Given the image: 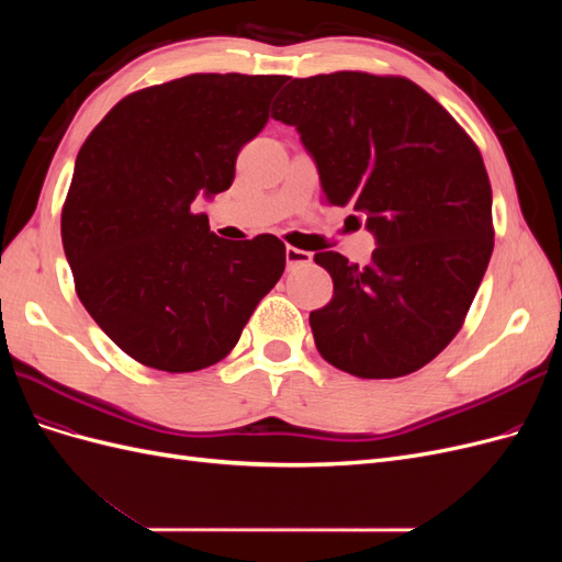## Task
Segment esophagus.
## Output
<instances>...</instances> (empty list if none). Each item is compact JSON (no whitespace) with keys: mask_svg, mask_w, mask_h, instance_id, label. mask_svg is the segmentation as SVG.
Wrapping results in <instances>:
<instances>
[{"mask_svg":"<svg viewBox=\"0 0 562 562\" xmlns=\"http://www.w3.org/2000/svg\"><path fill=\"white\" fill-rule=\"evenodd\" d=\"M310 262H312V252L293 248V246L285 248V265H288V269L304 267V265H310Z\"/></svg>","mask_w":562,"mask_h":562,"instance_id":"34e87169","label":"esophagus"}]
</instances>
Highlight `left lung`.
I'll return each mask as SVG.
<instances>
[{
    "label": "left lung",
    "instance_id": "left-lung-1",
    "mask_svg": "<svg viewBox=\"0 0 562 562\" xmlns=\"http://www.w3.org/2000/svg\"><path fill=\"white\" fill-rule=\"evenodd\" d=\"M283 91L271 116L295 126L326 201L359 211L378 244L366 267L314 255L333 279L310 314L314 342L349 375H411L462 328L495 246L481 151L411 79L333 72Z\"/></svg>",
    "mask_w": 562,
    "mask_h": 562
}]
</instances>
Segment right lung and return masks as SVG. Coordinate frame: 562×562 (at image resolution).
Instances as JSON below:
<instances>
[{"instance_id":"1","label":"right lung","mask_w":562,"mask_h":562,"mask_svg":"<svg viewBox=\"0 0 562 562\" xmlns=\"http://www.w3.org/2000/svg\"><path fill=\"white\" fill-rule=\"evenodd\" d=\"M283 81L159 83L119 100L81 145L60 217L65 258L83 307L138 363L194 372L225 359L281 279V239H220L192 203L229 190Z\"/></svg>"}]
</instances>
